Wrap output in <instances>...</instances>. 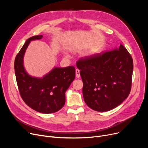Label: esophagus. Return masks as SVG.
<instances>
[{"mask_svg": "<svg viewBox=\"0 0 148 148\" xmlns=\"http://www.w3.org/2000/svg\"><path fill=\"white\" fill-rule=\"evenodd\" d=\"M75 74H76V77L77 78H79L80 77V70L79 69H75Z\"/></svg>", "mask_w": 148, "mask_h": 148, "instance_id": "esophagus-1", "label": "esophagus"}]
</instances>
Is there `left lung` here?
Returning a JSON list of instances; mask_svg holds the SVG:
<instances>
[{
	"instance_id": "1",
	"label": "left lung",
	"mask_w": 148,
	"mask_h": 148,
	"mask_svg": "<svg viewBox=\"0 0 148 148\" xmlns=\"http://www.w3.org/2000/svg\"><path fill=\"white\" fill-rule=\"evenodd\" d=\"M77 66L83 83L84 100L92 110H111L128 97L133 61L122 44L118 49L82 58Z\"/></svg>"
}]
</instances>
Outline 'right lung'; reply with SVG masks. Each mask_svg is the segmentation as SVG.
I'll return each mask as SVG.
<instances>
[{
  "instance_id": "1",
  "label": "right lung",
  "mask_w": 148,
  "mask_h": 148,
  "mask_svg": "<svg viewBox=\"0 0 148 148\" xmlns=\"http://www.w3.org/2000/svg\"><path fill=\"white\" fill-rule=\"evenodd\" d=\"M42 35L29 38L17 54L14 62L15 77L20 94L24 102L30 108L42 113L59 111L65 103V92L73 82L75 67L54 68L42 78L29 75L23 66V57L32 40H40Z\"/></svg>"
}]
</instances>
